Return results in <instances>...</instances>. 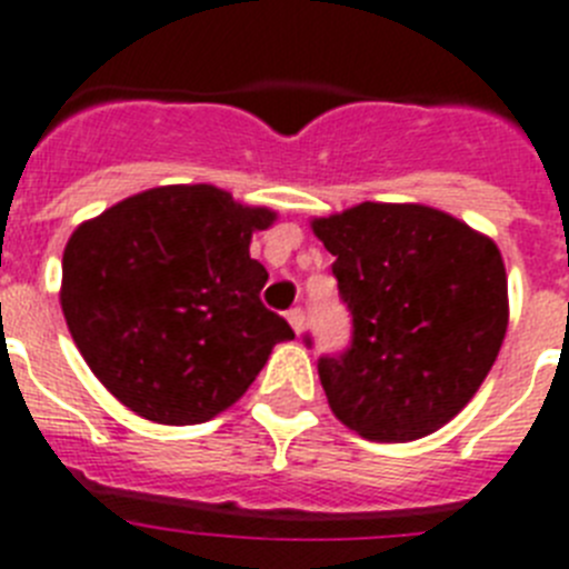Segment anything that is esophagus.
Masks as SVG:
<instances>
[{
    "mask_svg": "<svg viewBox=\"0 0 569 569\" xmlns=\"http://www.w3.org/2000/svg\"><path fill=\"white\" fill-rule=\"evenodd\" d=\"M288 322L293 325L296 333H302L305 331V310L302 308H290L288 310Z\"/></svg>",
    "mask_w": 569,
    "mask_h": 569,
    "instance_id": "obj_1",
    "label": "esophagus"
}]
</instances>
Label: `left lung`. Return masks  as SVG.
I'll return each mask as SVG.
<instances>
[{"mask_svg": "<svg viewBox=\"0 0 569 569\" xmlns=\"http://www.w3.org/2000/svg\"><path fill=\"white\" fill-rule=\"evenodd\" d=\"M313 232L351 313V345L317 362L333 415L377 443L449 423L487 380L507 333L495 241L420 203L366 201L317 218Z\"/></svg>", "mask_w": 569, "mask_h": 569, "instance_id": "8db88e82", "label": "left lung"}]
</instances>
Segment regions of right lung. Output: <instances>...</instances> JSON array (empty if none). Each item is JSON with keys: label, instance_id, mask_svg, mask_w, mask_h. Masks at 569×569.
I'll use <instances>...</instances> for the list:
<instances>
[{"label": "right lung", "instance_id": "1", "mask_svg": "<svg viewBox=\"0 0 569 569\" xmlns=\"http://www.w3.org/2000/svg\"><path fill=\"white\" fill-rule=\"evenodd\" d=\"M276 212L210 183L158 187L114 203L68 238L60 302L82 359L134 415L207 423L293 339L261 305L250 238Z\"/></svg>", "mask_w": 569, "mask_h": 569}]
</instances>
